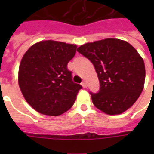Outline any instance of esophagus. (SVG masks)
<instances>
[{
  "label": "esophagus",
  "instance_id": "1",
  "mask_svg": "<svg viewBox=\"0 0 154 154\" xmlns=\"http://www.w3.org/2000/svg\"><path fill=\"white\" fill-rule=\"evenodd\" d=\"M82 87H83V88H85H85H86V87H87L86 82H82Z\"/></svg>",
  "mask_w": 154,
  "mask_h": 154
}]
</instances>
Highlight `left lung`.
I'll return each instance as SVG.
<instances>
[{
  "mask_svg": "<svg viewBox=\"0 0 154 154\" xmlns=\"http://www.w3.org/2000/svg\"><path fill=\"white\" fill-rule=\"evenodd\" d=\"M77 52L94 65L100 82L98 93H90L94 105L109 115L121 114L136 102L143 90V59L127 42L115 38L86 43Z\"/></svg>",
  "mask_w": 154,
  "mask_h": 154,
  "instance_id": "left-lung-1",
  "label": "left lung"
}]
</instances>
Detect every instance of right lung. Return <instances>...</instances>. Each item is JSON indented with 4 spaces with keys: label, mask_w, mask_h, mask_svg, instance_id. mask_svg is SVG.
<instances>
[{
    "label": "right lung",
    "mask_w": 154,
    "mask_h": 154,
    "mask_svg": "<svg viewBox=\"0 0 154 154\" xmlns=\"http://www.w3.org/2000/svg\"><path fill=\"white\" fill-rule=\"evenodd\" d=\"M76 45L42 41L30 47L20 61L18 83L29 104L40 113L59 116L74 103L82 86L72 82L69 61Z\"/></svg>",
    "instance_id": "obj_1"
}]
</instances>
